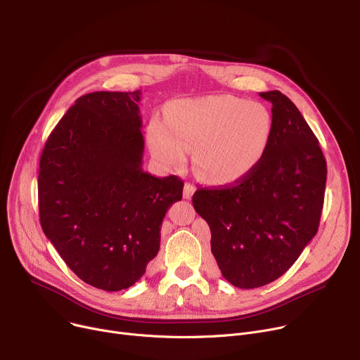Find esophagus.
<instances>
[{"instance_id":"obj_1","label":"esophagus","mask_w":360,"mask_h":360,"mask_svg":"<svg viewBox=\"0 0 360 360\" xmlns=\"http://www.w3.org/2000/svg\"><path fill=\"white\" fill-rule=\"evenodd\" d=\"M194 193H195V186L193 184H190V182H186L185 186H184V198L191 200Z\"/></svg>"}]
</instances>
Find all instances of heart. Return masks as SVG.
Wrapping results in <instances>:
<instances>
[{
	"mask_svg": "<svg viewBox=\"0 0 360 360\" xmlns=\"http://www.w3.org/2000/svg\"><path fill=\"white\" fill-rule=\"evenodd\" d=\"M147 134L162 165H181L194 149L197 175L228 184L250 174L266 155L273 118L262 103L233 96L184 99L166 106L165 121L151 117Z\"/></svg>",
	"mask_w": 360,
	"mask_h": 360,
	"instance_id": "obj_1",
	"label": "heart"
}]
</instances>
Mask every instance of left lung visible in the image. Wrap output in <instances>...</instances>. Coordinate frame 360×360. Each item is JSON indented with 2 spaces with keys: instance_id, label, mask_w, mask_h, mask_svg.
I'll use <instances>...</instances> for the list:
<instances>
[{
  "instance_id": "obj_1",
  "label": "left lung",
  "mask_w": 360,
  "mask_h": 360,
  "mask_svg": "<svg viewBox=\"0 0 360 360\" xmlns=\"http://www.w3.org/2000/svg\"><path fill=\"white\" fill-rule=\"evenodd\" d=\"M259 96L273 105L266 155L233 185L193 195L217 266L239 289L266 286L293 266L316 235L327 181L326 158L295 103L278 90Z\"/></svg>"
}]
</instances>
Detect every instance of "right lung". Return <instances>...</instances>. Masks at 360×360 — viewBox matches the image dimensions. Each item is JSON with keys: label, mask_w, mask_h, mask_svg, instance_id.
<instances>
[{"label": "right lung", "mask_w": 360, "mask_h": 360, "mask_svg": "<svg viewBox=\"0 0 360 360\" xmlns=\"http://www.w3.org/2000/svg\"><path fill=\"white\" fill-rule=\"evenodd\" d=\"M141 90L94 91L56 124L39 163L42 231L75 276L118 292L139 281L160 248L184 181L143 170Z\"/></svg>", "instance_id": "1"}]
</instances>
